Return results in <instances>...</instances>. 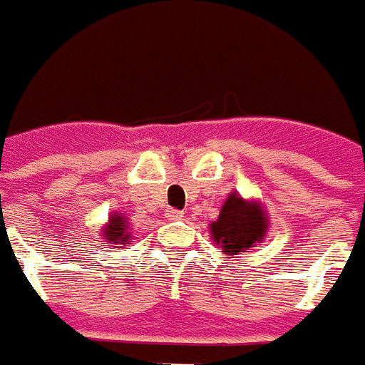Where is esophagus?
Instances as JSON below:
<instances>
[{"label":"esophagus","instance_id":"34e87169","mask_svg":"<svg viewBox=\"0 0 365 365\" xmlns=\"http://www.w3.org/2000/svg\"><path fill=\"white\" fill-rule=\"evenodd\" d=\"M165 215H167V220H173V222H177V220H180V217H182V212H179V210L169 208Z\"/></svg>","mask_w":365,"mask_h":365}]
</instances>
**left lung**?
<instances>
[{
  "mask_svg": "<svg viewBox=\"0 0 365 365\" xmlns=\"http://www.w3.org/2000/svg\"><path fill=\"white\" fill-rule=\"evenodd\" d=\"M268 227L267 210L259 200H247L239 192H231L208 231L212 241L222 247L223 255L233 257L262 243Z\"/></svg>",
  "mask_w": 365,
  "mask_h": 365,
  "instance_id": "obj_1",
  "label": "left lung"
}]
</instances>
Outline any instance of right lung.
Returning <instances> with one entry per match:
<instances>
[{"mask_svg":"<svg viewBox=\"0 0 365 365\" xmlns=\"http://www.w3.org/2000/svg\"><path fill=\"white\" fill-rule=\"evenodd\" d=\"M101 235L105 239V243L128 247L132 239V231H130V223L126 222V215L120 212H110L106 223L101 227Z\"/></svg>","mask_w":365,"mask_h":365,"instance_id":"add662e5","label":"right lung"}]
</instances>
